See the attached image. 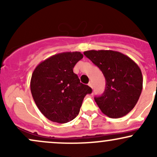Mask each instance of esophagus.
Segmentation results:
<instances>
[{"instance_id":"esophagus-1","label":"esophagus","mask_w":157,"mask_h":157,"mask_svg":"<svg viewBox=\"0 0 157 157\" xmlns=\"http://www.w3.org/2000/svg\"><path fill=\"white\" fill-rule=\"evenodd\" d=\"M88 85H89V86H90V87L92 88V89H93V84H92V82H89V84H88Z\"/></svg>"}]
</instances>
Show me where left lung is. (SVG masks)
I'll list each match as a JSON object with an SVG mask.
<instances>
[{
  "label": "left lung",
  "mask_w": 157,
  "mask_h": 157,
  "mask_svg": "<svg viewBox=\"0 0 157 157\" xmlns=\"http://www.w3.org/2000/svg\"><path fill=\"white\" fill-rule=\"evenodd\" d=\"M100 68L105 79V89L94 100L101 111L111 118L128 113L137 102L142 90V71L129 57L112 50L84 52Z\"/></svg>",
  "instance_id": "obj_1"
}]
</instances>
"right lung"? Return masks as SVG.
<instances>
[{
  "instance_id": "obj_1",
  "label": "right lung",
  "mask_w": 157,
  "mask_h": 157,
  "mask_svg": "<svg viewBox=\"0 0 157 157\" xmlns=\"http://www.w3.org/2000/svg\"><path fill=\"white\" fill-rule=\"evenodd\" d=\"M82 57L79 52L57 54L41 62L32 73V97L40 112L52 122L66 123L74 120L85 96L92 91L73 72Z\"/></svg>"
}]
</instances>
